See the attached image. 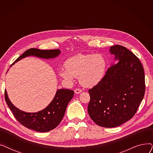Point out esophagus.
<instances>
[{
	"label": "esophagus",
	"mask_w": 153,
	"mask_h": 153,
	"mask_svg": "<svg viewBox=\"0 0 153 153\" xmlns=\"http://www.w3.org/2000/svg\"><path fill=\"white\" fill-rule=\"evenodd\" d=\"M81 92H82V90L80 89H76L74 90V92H75V94H80Z\"/></svg>",
	"instance_id": "34e87169"
}]
</instances>
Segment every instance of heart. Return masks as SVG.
I'll return each instance as SVG.
<instances>
[{
    "mask_svg": "<svg viewBox=\"0 0 153 153\" xmlns=\"http://www.w3.org/2000/svg\"><path fill=\"white\" fill-rule=\"evenodd\" d=\"M66 69H60L59 74L69 81L79 77L83 86L92 87L104 77L107 67L106 59L102 54H78L68 59L64 64Z\"/></svg>",
    "mask_w": 153,
    "mask_h": 153,
    "instance_id": "1",
    "label": "heart"
}]
</instances>
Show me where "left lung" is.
<instances>
[{
    "mask_svg": "<svg viewBox=\"0 0 153 153\" xmlns=\"http://www.w3.org/2000/svg\"><path fill=\"white\" fill-rule=\"evenodd\" d=\"M110 52L115 56L116 63L89 90L91 100L87 108L93 121L105 128L118 126L130 120L145 92L144 72L139 59L121 45L111 46Z\"/></svg>",
    "mask_w": 153,
    "mask_h": 153,
    "instance_id": "1",
    "label": "left lung"
}]
</instances>
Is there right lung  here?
<instances>
[{
    "label": "right lung",
    "instance_id": "obj_1",
    "mask_svg": "<svg viewBox=\"0 0 153 153\" xmlns=\"http://www.w3.org/2000/svg\"><path fill=\"white\" fill-rule=\"evenodd\" d=\"M61 51L57 50H42L36 48H30L24 52L16 59L11 66L27 56H34L43 59H52L57 57ZM74 91L70 89H61L56 91L51 103L43 110L35 113H28L14 106L8 97L5 89V99L15 118L24 126L38 132H47L57 126L65 114L69 102L74 96Z\"/></svg>",
    "mask_w": 153,
    "mask_h": 153
}]
</instances>
